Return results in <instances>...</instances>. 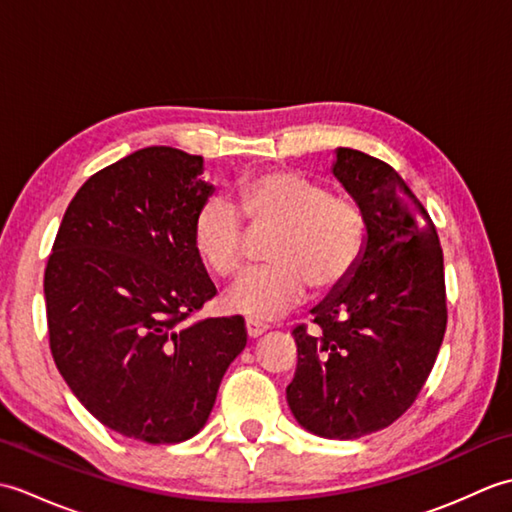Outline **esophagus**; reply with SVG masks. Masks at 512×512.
<instances>
[{
    "label": "esophagus",
    "mask_w": 512,
    "mask_h": 512,
    "mask_svg": "<svg viewBox=\"0 0 512 512\" xmlns=\"http://www.w3.org/2000/svg\"><path fill=\"white\" fill-rule=\"evenodd\" d=\"M268 330V325L262 321H255V319H246V334L250 339H257V336H262Z\"/></svg>",
    "instance_id": "1"
}]
</instances>
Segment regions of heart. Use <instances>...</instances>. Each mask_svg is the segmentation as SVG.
I'll return each mask as SVG.
<instances>
[{
    "label": "heart",
    "mask_w": 512,
    "mask_h": 512,
    "mask_svg": "<svg viewBox=\"0 0 512 512\" xmlns=\"http://www.w3.org/2000/svg\"><path fill=\"white\" fill-rule=\"evenodd\" d=\"M239 212L253 233H275L268 246L273 266L244 275L224 299L228 310L244 317H279L308 286L314 292L339 288L363 255L367 224L356 200L297 171H266L239 187L237 209L213 198L195 215L193 246L224 279L246 266L248 233Z\"/></svg>",
    "instance_id": "heart-1"
}]
</instances>
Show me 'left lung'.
Returning a JSON list of instances; mask_svg holds the SVG:
<instances>
[{"mask_svg": "<svg viewBox=\"0 0 512 512\" xmlns=\"http://www.w3.org/2000/svg\"><path fill=\"white\" fill-rule=\"evenodd\" d=\"M334 178L365 213L354 273L312 308L317 332L292 330V416L314 436L354 440L389 427L416 400L447 330L440 239L394 167L339 147Z\"/></svg>", "mask_w": 512, "mask_h": 512, "instance_id": "obj_1", "label": "left lung"}]
</instances>
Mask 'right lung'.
Segmentation results:
<instances>
[{"label":"right lung","mask_w":512,"mask_h":512,"mask_svg":"<svg viewBox=\"0 0 512 512\" xmlns=\"http://www.w3.org/2000/svg\"><path fill=\"white\" fill-rule=\"evenodd\" d=\"M202 171V156L145 147L94 173L43 277L63 380L105 427L149 444L193 438L246 347L239 314L187 323L217 292L193 246L215 191Z\"/></svg>","instance_id":"right-lung-1"}]
</instances>
